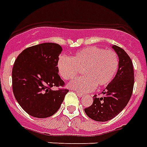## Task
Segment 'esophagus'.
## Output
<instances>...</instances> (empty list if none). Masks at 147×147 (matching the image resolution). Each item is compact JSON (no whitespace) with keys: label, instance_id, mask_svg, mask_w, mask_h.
<instances>
[{"label":"esophagus","instance_id":"esophagus-1","mask_svg":"<svg viewBox=\"0 0 147 147\" xmlns=\"http://www.w3.org/2000/svg\"><path fill=\"white\" fill-rule=\"evenodd\" d=\"M77 95L79 96V97H80V98H82V97H83V94H81V93H80V92L77 93Z\"/></svg>","mask_w":147,"mask_h":147}]
</instances>
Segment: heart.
Returning <instances> with one entry per match:
<instances>
[{
	"label": "heart",
	"instance_id": "1",
	"mask_svg": "<svg viewBox=\"0 0 147 147\" xmlns=\"http://www.w3.org/2000/svg\"><path fill=\"white\" fill-rule=\"evenodd\" d=\"M57 67L60 76L66 80L73 79L82 71L84 76L71 80L67 86L78 92L86 93L96 86L102 87L113 81L119 68V58L112 50L88 46L75 53L71 59L61 56Z\"/></svg>",
	"mask_w": 147,
	"mask_h": 147
}]
</instances>
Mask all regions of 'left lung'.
Listing matches in <instances>:
<instances>
[{"label": "left lung", "mask_w": 147, "mask_h": 147, "mask_svg": "<svg viewBox=\"0 0 147 147\" xmlns=\"http://www.w3.org/2000/svg\"><path fill=\"white\" fill-rule=\"evenodd\" d=\"M112 48L119 57V68L113 81L103 90V97L94 96L93 104L84 111L96 121L110 120L120 113L127 105L134 86L132 61L123 49L113 45Z\"/></svg>", "instance_id": "left-lung-1"}]
</instances>
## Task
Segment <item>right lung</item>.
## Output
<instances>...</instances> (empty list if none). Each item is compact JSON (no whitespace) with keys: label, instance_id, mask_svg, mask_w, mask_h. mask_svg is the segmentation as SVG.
<instances>
[{"label":"right lung","instance_id":"add662e5","mask_svg":"<svg viewBox=\"0 0 147 147\" xmlns=\"http://www.w3.org/2000/svg\"><path fill=\"white\" fill-rule=\"evenodd\" d=\"M62 48L56 43H42L24 49L12 68V90L26 113L37 118L53 116L60 109L67 89L58 75L57 62Z\"/></svg>","mask_w":147,"mask_h":147}]
</instances>
